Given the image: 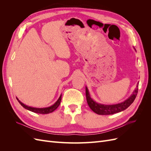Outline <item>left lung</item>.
Listing matches in <instances>:
<instances>
[{"label": "left lung", "mask_w": 151, "mask_h": 151, "mask_svg": "<svg viewBox=\"0 0 151 151\" xmlns=\"http://www.w3.org/2000/svg\"><path fill=\"white\" fill-rule=\"evenodd\" d=\"M138 85L139 84L137 85V88L134 90L133 94H132L127 99H126L125 101L116 104L108 105L98 103L94 101V100H93V99L90 97V94L88 88L86 87V96L87 102H88V104L90 108L92 109L94 113L98 114V115H113V114L125 110V109H127L129 106H130L131 104L134 101V100L137 96V94L138 93Z\"/></svg>", "instance_id": "left-lung-1"}]
</instances>
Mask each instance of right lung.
I'll return each instance as SVG.
<instances>
[{
  "mask_svg": "<svg viewBox=\"0 0 151 151\" xmlns=\"http://www.w3.org/2000/svg\"><path fill=\"white\" fill-rule=\"evenodd\" d=\"M17 99L18 102H19L21 106L24 108L25 109H28V110L34 112V113H40V114H48L50 113H52L53 111L55 110V109L58 107L59 105L60 104V101L62 99V94L60 96V97L58 99L57 101L52 106H50L49 107H47V108H33V107H31L29 106H27V105L24 104L22 103V102H21L19 99Z\"/></svg>",
  "mask_w": 151,
  "mask_h": 151,
  "instance_id": "add662e5",
  "label": "right lung"
}]
</instances>
